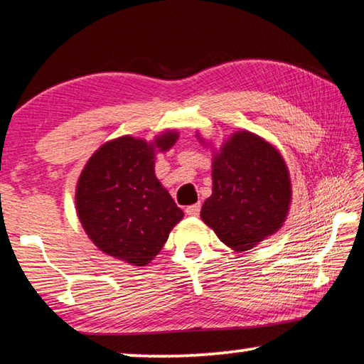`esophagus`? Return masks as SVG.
<instances>
[{
  "mask_svg": "<svg viewBox=\"0 0 364 364\" xmlns=\"http://www.w3.org/2000/svg\"><path fill=\"white\" fill-rule=\"evenodd\" d=\"M186 213L189 217H197V215L200 213V204H194V205H189L186 208Z\"/></svg>",
  "mask_w": 364,
  "mask_h": 364,
  "instance_id": "esophagus-1",
  "label": "esophagus"
}]
</instances>
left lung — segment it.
<instances>
[{
    "label": "left lung",
    "instance_id": "8db88e82",
    "mask_svg": "<svg viewBox=\"0 0 364 364\" xmlns=\"http://www.w3.org/2000/svg\"><path fill=\"white\" fill-rule=\"evenodd\" d=\"M212 180L200 217L228 247L249 250L284 223L291 205L289 171L281 154L257 134H232L213 157Z\"/></svg>",
    "mask_w": 364,
    "mask_h": 364
}]
</instances>
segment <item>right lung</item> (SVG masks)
I'll list each match as a JSON object with an SVG mask.
<instances>
[{
    "instance_id": "1",
    "label": "right lung",
    "mask_w": 364,
    "mask_h": 364,
    "mask_svg": "<svg viewBox=\"0 0 364 364\" xmlns=\"http://www.w3.org/2000/svg\"><path fill=\"white\" fill-rule=\"evenodd\" d=\"M178 134L167 132L152 144L122 136L97 149L80 175L77 213L104 254L144 267L162 250L183 210L154 173V152L167 151Z\"/></svg>"
}]
</instances>
